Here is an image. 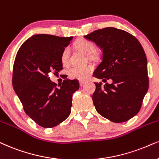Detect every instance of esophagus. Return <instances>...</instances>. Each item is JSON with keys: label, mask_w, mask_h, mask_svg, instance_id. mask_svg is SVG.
<instances>
[{"label": "esophagus", "mask_w": 159, "mask_h": 159, "mask_svg": "<svg viewBox=\"0 0 159 159\" xmlns=\"http://www.w3.org/2000/svg\"><path fill=\"white\" fill-rule=\"evenodd\" d=\"M85 83H86L85 81H80V86L84 85Z\"/></svg>", "instance_id": "obj_1"}]
</instances>
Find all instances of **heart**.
I'll return each mask as SVG.
<instances>
[{"mask_svg":"<svg viewBox=\"0 0 159 159\" xmlns=\"http://www.w3.org/2000/svg\"><path fill=\"white\" fill-rule=\"evenodd\" d=\"M75 47L85 54H91L95 51V46L91 41L85 39H80L75 43ZM69 48L66 47L61 54V61L63 64H67L69 61ZM93 70V66L91 65L84 66H74L68 70V73L70 77L80 80H87Z\"/></svg>","mask_w":159,"mask_h":159,"instance_id":"obj_1","label":"heart"}]
</instances>
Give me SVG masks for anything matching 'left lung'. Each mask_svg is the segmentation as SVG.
<instances>
[{"mask_svg": "<svg viewBox=\"0 0 159 159\" xmlns=\"http://www.w3.org/2000/svg\"><path fill=\"white\" fill-rule=\"evenodd\" d=\"M84 38L102 50V60L93 76L104 83H95L93 102L102 116L116 123L133 118L140 111L149 87L148 61L139 40L130 33L113 27L98 29Z\"/></svg>", "mask_w": 159, "mask_h": 159, "instance_id": "left-lung-1", "label": "left lung"}]
</instances>
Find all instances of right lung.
<instances>
[{"instance_id": "obj_1", "label": "right lung", "mask_w": 159, "mask_h": 159, "mask_svg": "<svg viewBox=\"0 0 159 159\" xmlns=\"http://www.w3.org/2000/svg\"><path fill=\"white\" fill-rule=\"evenodd\" d=\"M72 37L35 34L19 48L13 66L12 85L25 113L45 128L55 127L70 115L77 80L66 79L57 87L48 74L62 69L61 54Z\"/></svg>"}]
</instances>
